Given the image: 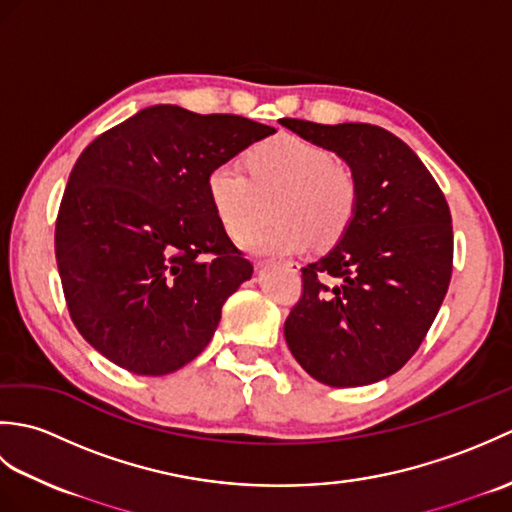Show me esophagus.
Instances as JSON below:
<instances>
[{
  "mask_svg": "<svg viewBox=\"0 0 512 512\" xmlns=\"http://www.w3.org/2000/svg\"><path fill=\"white\" fill-rule=\"evenodd\" d=\"M284 264V268H288L290 273H299V262H295V259H288V262H281Z\"/></svg>",
  "mask_w": 512,
  "mask_h": 512,
  "instance_id": "1",
  "label": "esophagus"
}]
</instances>
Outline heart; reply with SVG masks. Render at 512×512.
<instances>
[{
  "label": "heart",
  "instance_id": "1",
  "mask_svg": "<svg viewBox=\"0 0 512 512\" xmlns=\"http://www.w3.org/2000/svg\"><path fill=\"white\" fill-rule=\"evenodd\" d=\"M248 173L237 162H217L206 173V198L228 237L244 239L259 224L266 200L277 222L246 239L253 253H299L339 239L356 213V182L336 165L330 149L297 134H277L246 156Z\"/></svg>",
  "mask_w": 512,
  "mask_h": 512
}]
</instances>
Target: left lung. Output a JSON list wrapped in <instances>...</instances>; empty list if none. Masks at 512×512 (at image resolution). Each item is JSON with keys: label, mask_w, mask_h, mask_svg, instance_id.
I'll use <instances>...</instances> for the list:
<instances>
[{"label": "left lung", "mask_w": 512, "mask_h": 512, "mask_svg": "<svg viewBox=\"0 0 512 512\" xmlns=\"http://www.w3.org/2000/svg\"><path fill=\"white\" fill-rule=\"evenodd\" d=\"M281 125L341 156L358 191L341 242L301 268L286 343L323 385L376 383L416 354L447 295L449 204L422 160L383 127L299 118H281Z\"/></svg>", "instance_id": "8db88e82"}]
</instances>
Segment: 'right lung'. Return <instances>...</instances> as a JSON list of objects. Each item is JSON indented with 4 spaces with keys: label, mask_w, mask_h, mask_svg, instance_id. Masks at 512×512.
I'll list each match as a JSON object with an SVG mask.
<instances>
[{
    "label": "right lung",
    "mask_w": 512,
    "mask_h": 512,
    "mask_svg": "<svg viewBox=\"0 0 512 512\" xmlns=\"http://www.w3.org/2000/svg\"><path fill=\"white\" fill-rule=\"evenodd\" d=\"M275 127L176 105L140 110L83 149L54 226L63 297L94 350L140 376L193 361L253 275L206 198V173Z\"/></svg>",
    "instance_id": "add662e5"
}]
</instances>
